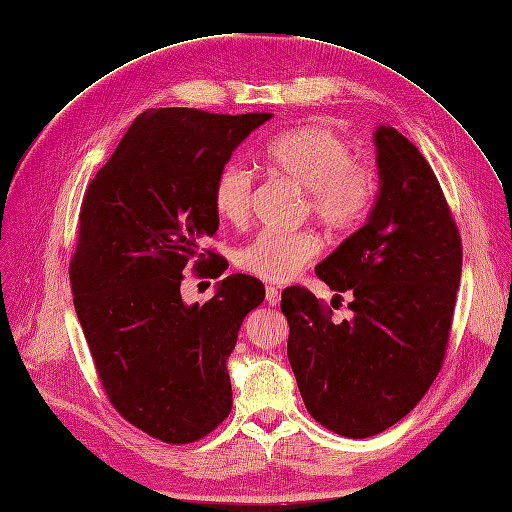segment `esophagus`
<instances>
[{
  "mask_svg": "<svg viewBox=\"0 0 512 512\" xmlns=\"http://www.w3.org/2000/svg\"><path fill=\"white\" fill-rule=\"evenodd\" d=\"M265 301H268V305H272V307L280 305V293L276 291L274 286H268V288H265Z\"/></svg>",
  "mask_w": 512,
  "mask_h": 512,
  "instance_id": "1",
  "label": "esophagus"
}]
</instances>
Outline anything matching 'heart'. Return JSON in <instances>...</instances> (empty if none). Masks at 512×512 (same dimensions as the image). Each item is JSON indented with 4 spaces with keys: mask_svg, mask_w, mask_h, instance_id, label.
Segmentation results:
<instances>
[{
    "mask_svg": "<svg viewBox=\"0 0 512 512\" xmlns=\"http://www.w3.org/2000/svg\"><path fill=\"white\" fill-rule=\"evenodd\" d=\"M270 167L307 192V207L322 224L347 232L364 219L372 194V173L355 161L353 146L328 127H301L274 140L265 152ZM253 201V175L240 163L217 173L213 207L228 224L247 221ZM320 238L309 232H261L236 253V265L265 282L293 280L320 253Z\"/></svg>",
    "mask_w": 512,
    "mask_h": 512,
    "instance_id": "obj_1",
    "label": "heart"
}]
</instances>
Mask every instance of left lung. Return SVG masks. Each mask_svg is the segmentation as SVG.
Here are the masks:
<instances>
[{"label": "left lung", "instance_id": "obj_1", "mask_svg": "<svg viewBox=\"0 0 512 512\" xmlns=\"http://www.w3.org/2000/svg\"><path fill=\"white\" fill-rule=\"evenodd\" d=\"M379 190L366 224L316 274L351 293V320L305 288L282 293L288 362L307 412L362 439L402 420L441 368L462 272V244L427 159L391 125L374 131Z\"/></svg>", "mask_w": 512, "mask_h": 512}]
</instances>
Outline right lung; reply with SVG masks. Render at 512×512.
Returning a JSON list of instances; mask_svg holds the SVG:
<instances>
[{
  "instance_id": "obj_1",
  "label": "right lung",
  "mask_w": 512,
  "mask_h": 512,
  "mask_svg": "<svg viewBox=\"0 0 512 512\" xmlns=\"http://www.w3.org/2000/svg\"><path fill=\"white\" fill-rule=\"evenodd\" d=\"M272 117L146 110L83 196L71 259L77 318L110 402L167 443L205 437L232 410L226 364L265 288L232 274L205 305H186L180 284L217 232V173Z\"/></svg>"
}]
</instances>
